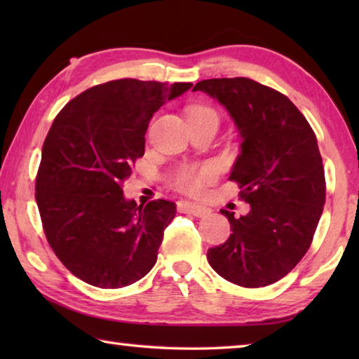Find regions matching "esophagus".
Here are the masks:
<instances>
[{
    "label": "esophagus",
    "instance_id": "34e87169",
    "mask_svg": "<svg viewBox=\"0 0 359 359\" xmlns=\"http://www.w3.org/2000/svg\"><path fill=\"white\" fill-rule=\"evenodd\" d=\"M179 209H180V212H184V214H191V215L199 217V218L210 214V209L205 208V205H199V204L188 203V201H180Z\"/></svg>",
    "mask_w": 359,
    "mask_h": 359
}]
</instances>
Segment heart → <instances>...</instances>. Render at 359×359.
Instances as JSON below:
<instances>
[{
    "label": "heart",
    "instance_id": "heart-1",
    "mask_svg": "<svg viewBox=\"0 0 359 359\" xmlns=\"http://www.w3.org/2000/svg\"><path fill=\"white\" fill-rule=\"evenodd\" d=\"M199 114L215 115V112L208 107H194L190 112V115H199ZM214 175H215V171L214 168L210 166L185 168L182 169V171L177 174V177L174 179V185L182 191L196 194V193H201L203 188L208 187L210 182L214 180Z\"/></svg>",
    "mask_w": 359,
    "mask_h": 359
}]
</instances>
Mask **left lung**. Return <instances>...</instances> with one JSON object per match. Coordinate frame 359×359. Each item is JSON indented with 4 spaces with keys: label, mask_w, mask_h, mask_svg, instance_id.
<instances>
[{
    "label": "left lung",
    "mask_w": 359,
    "mask_h": 359,
    "mask_svg": "<svg viewBox=\"0 0 359 359\" xmlns=\"http://www.w3.org/2000/svg\"><path fill=\"white\" fill-rule=\"evenodd\" d=\"M193 92L217 100L242 139L229 180L250 204L247 215L222 209L231 231L209 248L218 276L245 288L280 280L311 247L323 212L325 169L317 137L287 96L247 77L208 79Z\"/></svg>",
    "instance_id": "left-lung-1"
}]
</instances>
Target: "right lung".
I'll return each mask as SVG.
<instances>
[{
  "instance_id": "right-lung-1",
  "label": "right lung",
  "mask_w": 359,
  "mask_h": 359,
  "mask_svg": "<svg viewBox=\"0 0 359 359\" xmlns=\"http://www.w3.org/2000/svg\"><path fill=\"white\" fill-rule=\"evenodd\" d=\"M191 87L118 79L85 90L53 120L42 145L36 203L52 250L81 280L121 288L155 266L175 204L137 205L121 185L144 155L154 114Z\"/></svg>"
}]
</instances>
